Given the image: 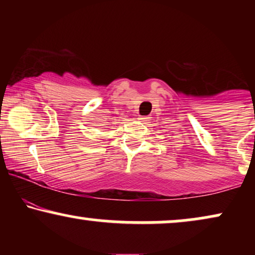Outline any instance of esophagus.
<instances>
[{"label":"esophagus","mask_w":255,"mask_h":255,"mask_svg":"<svg viewBox=\"0 0 255 255\" xmlns=\"http://www.w3.org/2000/svg\"><path fill=\"white\" fill-rule=\"evenodd\" d=\"M147 118H148V117H146V116H139V117H138V121L146 122V121H147Z\"/></svg>","instance_id":"34e87169"}]
</instances>
